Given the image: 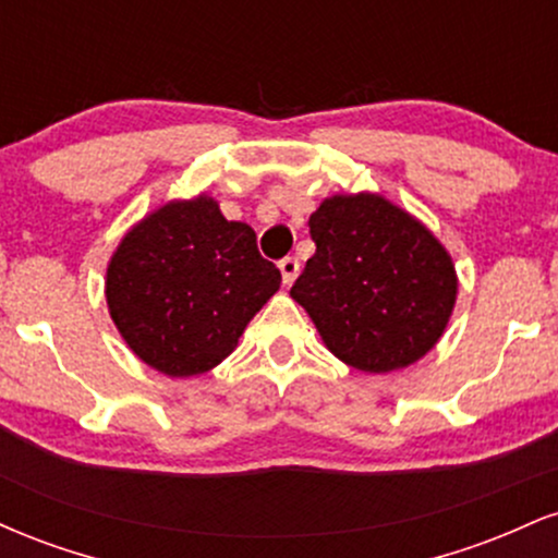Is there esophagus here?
Here are the masks:
<instances>
[{
  "label": "esophagus",
  "instance_id": "obj_1",
  "mask_svg": "<svg viewBox=\"0 0 558 558\" xmlns=\"http://www.w3.org/2000/svg\"><path fill=\"white\" fill-rule=\"evenodd\" d=\"M278 267H280V275H283V283H286V286H291L293 280L299 278L301 265H299L296 257H283V259L278 262Z\"/></svg>",
  "mask_w": 558,
  "mask_h": 558
}]
</instances>
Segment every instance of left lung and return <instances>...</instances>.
<instances>
[{
	"label": "left lung",
	"mask_w": 558,
	"mask_h": 558,
	"mask_svg": "<svg viewBox=\"0 0 558 558\" xmlns=\"http://www.w3.org/2000/svg\"><path fill=\"white\" fill-rule=\"evenodd\" d=\"M315 257L291 296L310 312L338 360L390 373L438 343L457 275L438 239L386 198L332 196L310 217Z\"/></svg>",
	"instance_id": "obj_1"
}]
</instances>
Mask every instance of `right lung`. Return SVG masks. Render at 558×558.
I'll use <instances>...</instances> for the list:
<instances>
[{
	"label": "right lung",
	"instance_id": "add662e5",
	"mask_svg": "<svg viewBox=\"0 0 558 558\" xmlns=\"http://www.w3.org/2000/svg\"><path fill=\"white\" fill-rule=\"evenodd\" d=\"M280 270L246 222L207 196L172 202L125 235L107 267V304L138 360L170 377L213 369L239 343Z\"/></svg>",
	"mask_w": 558,
	"mask_h": 558
}]
</instances>
